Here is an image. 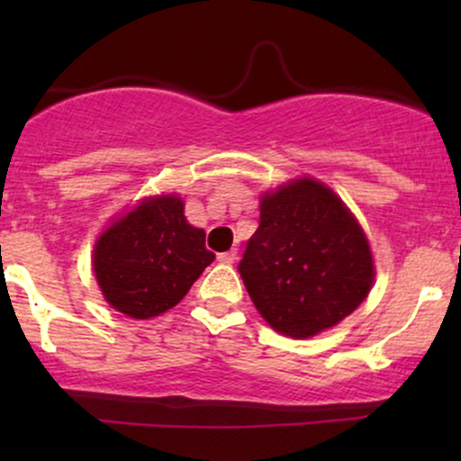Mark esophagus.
<instances>
[{
	"instance_id": "obj_1",
	"label": "esophagus",
	"mask_w": 461,
	"mask_h": 461,
	"mask_svg": "<svg viewBox=\"0 0 461 461\" xmlns=\"http://www.w3.org/2000/svg\"><path fill=\"white\" fill-rule=\"evenodd\" d=\"M216 260H219L221 264H234L236 260V249H230V251H223L216 256Z\"/></svg>"
}]
</instances>
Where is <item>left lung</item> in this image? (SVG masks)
Returning a JSON list of instances; mask_svg holds the SVG:
<instances>
[{
    "instance_id": "8db88e82",
    "label": "left lung",
    "mask_w": 461,
    "mask_h": 461,
    "mask_svg": "<svg viewBox=\"0 0 461 461\" xmlns=\"http://www.w3.org/2000/svg\"><path fill=\"white\" fill-rule=\"evenodd\" d=\"M253 305L275 331L310 338L368 297L373 253L342 199L312 177L268 190L238 264Z\"/></svg>"
}]
</instances>
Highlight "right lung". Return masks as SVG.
Instances as JSON below:
<instances>
[{
  "instance_id": "right-lung-1",
  "label": "right lung",
  "mask_w": 461,
  "mask_h": 461,
  "mask_svg": "<svg viewBox=\"0 0 461 461\" xmlns=\"http://www.w3.org/2000/svg\"><path fill=\"white\" fill-rule=\"evenodd\" d=\"M212 260L205 231L184 216V201L160 194L142 199L99 236L93 271L104 299L142 321L177 305Z\"/></svg>"
}]
</instances>
